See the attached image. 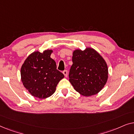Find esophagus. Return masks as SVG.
<instances>
[{"label":"esophagus","mask_w":134,"mask_h":134,"mask_svg":"<svg viewBox=\"0 0 134 134\" xmlns=\"http://www.w3.org/2000/svg\"><path fill=\"white\" fill-rule=\"evenodd\" d=\"M63 74L65 75V76L66 77L68 76V71L66 70H65L63 71Z\"/></svg>","instance_id":"34e87169"}]
</instances>
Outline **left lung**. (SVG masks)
<instances>
[{"instance_id":"1","label":"left lung","mask_w":134,"mask_h":134,"mask_svg":"<svg viewBox=\"0 0 134 134\" xmlns=\"http://www.w3.org/2000/svg\"><path fill=\"white\" fill-rule=\"evenodd\" d=\"M69 82L84 96L95 95L103 88L108 79V66L103 57L91 47L76 49L72 53Z\"/></svg>"}]
</instances>
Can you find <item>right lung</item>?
<instances>
[{
    "mask_svg": "<svg viewBox=\"0 0 134 134\" xmlns=\"http://www.w3.org/2000/svg\"><path fill=\"white\" fill-rule=\"evenodd\" d=\"M52 50L35 51L25 60L21 68L22 83L30 94L46 99L55 91L57 84L64 78L57 69L55 62L51 58Z\"/></svg>",
    "mask_w": 134,
    "mask_h": 134,
    "instance_id": "1",
    "label": "right lung"
}]
</instances>
